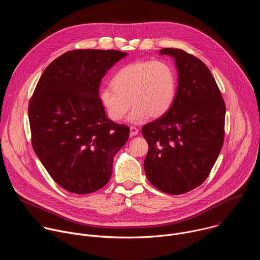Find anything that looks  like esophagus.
I'll return each mask as SVG.
<instances>
[{
    "instance_id": "obj_1",
    "label": "esophagus",
    "mask_w": 260,
    "mask_h": 260,
    "mask_svg": "<svg viewBox=\"0 0 260 260\" xmlns=\"http://www.w3.org/2000/svg\"><path fill=\"white\" fill-rule=\"evenodd\" d=\"M129 133H131V136L133 137V136H137L138 134H139V129L137 128V127H135V126H131L129 127Z\"/></svg>"
}]
</instances>
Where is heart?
<instances>
[{
	"label": "heart",
	"mask_w": 260,
	"mask_h": 260,
	"mask_svg": "<svg viewBox=\"0 0 260 260\" xmlns=\"http://www.w3.org/2000/svg\"><path fill=\"white\" fill-rule=\"evenodd\" d=\"M112 86L99 92L108 117L120 121L132 105L127 121L139 124L149 117L159 118L171 109L177 93V75L167 61L138 60L116 72Z\"/></svg>",
	"instance_id": "b5f03b06"
}]
</instances>
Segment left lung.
<instances>
[{
  "instance_id": "obj_1",
  "label": "left lung",
  "mask_w": 260,
  "mask_h": 260,
  "mask_svg": "<svg viewBox=\"0 0 260 260\" xmlns=\"http://www.w3.org/2000/svg\"><path fill=\"white\" fill-rule=\"evenodd\" d=\"M174 58L178 87L168 112L143 126L149 150L145 174L162 192L182 194L209 176L224 141L225 104L208 67L181 49L164 48Z\"/></svg>"
}]
</instances>
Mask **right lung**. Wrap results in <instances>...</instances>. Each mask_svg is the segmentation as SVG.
Instances as JSON below:
<instances>
[{"label":"right lung","mask_w":260,"mask_h":260,"mask_svg":"<svg viewBox=\"0 0 260 260\" xmlns=\"http://www.w3.org/2000/svg\"><path fill=\"white\" fill-rule=\"evenodd\" d=\"M127 55L78 49L43 72L28 105L31 145L51 178L67 191L87 194L104 187L129 128L111 121L99 88L108 70Z\"/></svg>","instance_id":"obj_1"}]
</instances>
